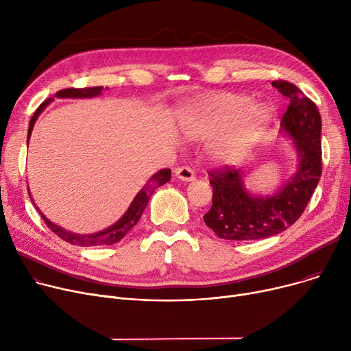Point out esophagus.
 Here are the masks:
<instances>
[{
    "instance_id": "1",
    "label": "esophagus",
    "mask_w": 351,
    "mask_h": 351,
    "mask_svg": "<svg viewBox=\"0 0 351 351\" xmlns=\"http://www.w3.org/2000/svg\"><path fill=\"white\" fill-rule=\"evenodd\" d=\"M175 175H176L178 179L185 180V182H192V180H195V178H196L195 172H193L191 168H188V166H183V168H178V169L175 171Z\"/></svg>"
}]
</instances>
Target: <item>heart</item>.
<instances>
[{
	"label": "heart",
	"mask_w": 351,
	"mask_h": 351,
	"mask_svg": "<svg viewBox=\"0 0 351 351\" xmlns=\"http://www.w3.org/2000/svg\"><path fill=\"white\" fill-rule=\"evenodd\" d=\"M270 121L266 105H250V98L217 92L186 104L179 112V125L197 141L215 139L212 155L222 163L243 159L259 141Z\"/></svg>",
	"instance_id": "obj_1"
}]
</instances>
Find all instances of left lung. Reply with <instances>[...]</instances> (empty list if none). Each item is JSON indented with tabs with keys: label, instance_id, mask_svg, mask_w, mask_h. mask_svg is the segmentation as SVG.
<instances>
[{
	"label": "left lung",
	"instance_id": "obj_1",
	"mask_svg": "<svg viewBox=\"0 0 351 351\" xmlns=\"http://www.w3.org/2000/svg\"><path fill=\"white\" fill-rule=\"evenodd\" d=\"M289 106L280 122L282 134L293 141L298 168L271 195H253L241 169L209 172L212 208L204 216L208 228L226 241H259L290 228L304 212L322 176V118L317 106L287 81H274Z\"/></svg>",
	"mask_w": 351,
	"mask_h": 351
}]
</instances>
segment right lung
<instances>
[{
    "label": "right lung",
    "mask_w": 351,
    "mask_h": 351,
    "mask_svg": "<svg viewBox=\"0 0 351 351\" xmlns=\"http://www.w3.org/2000/svg\"><path fill=\"white\" fill-rule=\"evenodd\" d=\"M108 88H105L106 90ZM104 90V86H92V88H66V89H62L60 92H57L55 94V97L57 98H95V97H99L102 94ZM52 102V98L44 101L38 109L35 110L34 117L31 118L29 121V126H28V136L27 139L29 141L31 138V134H32V129H34V125L36 122V118L40 117V114L43 112V110ZM171 180V169H160L159 172H156L155 175H152L149 179H147V182L143 185V188L136 193V196L134 197L132 204L129 205L128 210L123 213V216L118 220V222H115L112 226H109L104 230H99L97 233H89V234H80V233H72L69 230H65L62 228H60L58 225L52 223L49 219H47L43 212L38 209V206L35 205V202L32 200V196H31V192L28 189V193H29V197H31V202L36 206V210L40 212V215L43 216L44 222L47 223V226L57 234L58 237H61L62 241L71 243V245H77V246H109V245H114L117 242H119L121 239L131 230L136 223L138 220L141 219L147 202H149V197L152 196V193L155 192L156 188L165 185L166 182Z\"/></svg>",
    "instance_id": "right-lung-1"
}]
</instances>
